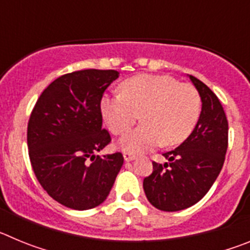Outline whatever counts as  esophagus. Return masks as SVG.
<instances>
[{
	"instance_id": "34e87169",
	"label": "esophagus",
	"mask_w": 250,
	"mask_h": 250,
	"mask_svg": "<svg viewBox=\"0 0 250 250\" xmlns=\"http://www.w3.org/2000/svg\"><path fill=\"white\" fill-rule=\"evenodd\" d=\"M123 155H124V160L125 161H132L136 159V155H134V154H131V152H124Z\"/></svg>"
}]
</instances>
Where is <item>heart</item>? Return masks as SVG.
Returning <instances> with one entry per match:
<instances>
[{"label": "heart", "instance_id": "1", "mask_svg": "<svg viewBox=\"0 0 250 250\" xmlns=\"http://www.w3.org/2000/svg\"><path fill=\"white\" fill-rule=\"evenodd\" d=\"M100 110L115 135L126 132L141 114L140 126L119 140L120 149L140 154L161 143L165 146L183 143L198 123L202 101L195 87L173 76L140 74L121 83V94L104 95Z\"/></svg>", "mask_w": 250, "mask_h": 250}]
</instances>
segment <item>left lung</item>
<instances>
[{"label":"left lung","mask_w":250,"mask_h":250,"mask_svg":"<svg viewBox=\"0 0 250 250\" xmlns=\"http://www.w3.org/2000/svg\"><path fill=\"white\" fill-rule=\"evenodd\" d=\"M202 100V111L191 134L163 155L167 163H152L144 179L150 204L164 211H178L196 204L209 191L224 164L228 147V120L223 106L204 83L188 75Z\"/></svg>","instance_id":"left-lung-1"}]
</instances>
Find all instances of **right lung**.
Segmentation results:
<instances>
[{
    "label": "right lung",
    "mask_w": 250,
    "mask_h": 250,
    "mask_svg": "<svg viewBox=\"0 0 250 250\" xmlns=\"http://www.w3.org/2000/svg\"><path fill=\"white\" fill-rule=\"evenodd\" d=\"M119 75L95 68L62 75L43 90L30 116L35 175L52 199L75 210L105 202L124 164L121 152L96 155L111 140L103 129L100 103Z\"/></svg>",
    "instance_id": "obj_1"
}]
</instances>
